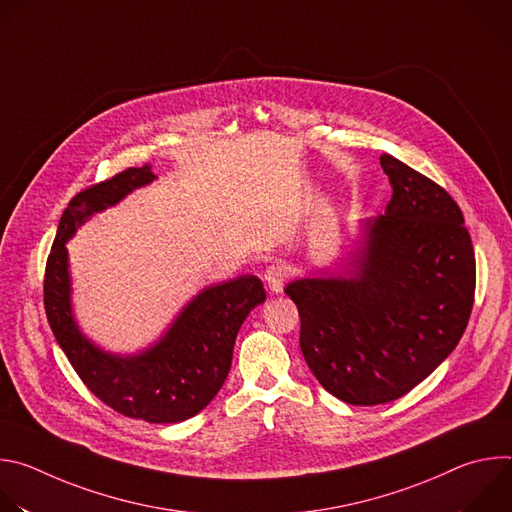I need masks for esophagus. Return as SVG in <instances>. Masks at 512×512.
<instances>
[{"instance_id": "1", "label": "esophagus", "mask_w": 512, "mask_h": 512, "mask_svg": "<svg viewBox=\"0 0 512 512\" xmlns=\"http://www.w3.org/2000/svg\"><path fill=\"white\" fill-rule=\"evenodd\" d=\"M263 277H265L267 287L273 291V294H277V291H281L283 283H285L287 277H289V265L283 263V261H275V263L267 265Z\"/></svg>"}]
</instances>
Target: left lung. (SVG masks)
<instances>
[{"mask_svg":"<svg viewBox=\"0 0 512 512\" xmlns=\"http://www.w3.org/2000/svg\"><path fill=\"white\" fill-rule=\"evenodd\" d=\"M381 168L393 194L367 223L356 275L285 287L310 371L350 405L409 393L456 348L474 306L476 257L458 202L389 154Z\"/></svg>","mask_w":512,"mask_h":512,"instance_id":"obj_1","label":"left lung"}]
</instances>
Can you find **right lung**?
<instances>
[{
    "label": "right lung",
    "instance_id": "obj_1",
    "mask_svg": "<svg viewBox=\"0 0 512 512\" xmlns=\"http://www.w3.org/2000/svg\"><path fill=\"white\" fill-rule=\"evenodd\" d=\"M154 178L152 166L145 164L72 196L46 259L44 310L72 369L95 397L131 419L178 423L202 411L223 387L237 332L249 312L265 302V289L255 275H241L204 289L184 308L164 340L139 356H111L85 340L72 322L64 243L87 216Z\"/></svg>",
    "mask_w": 512,
    "mask_h": 512
}]
</instances>
